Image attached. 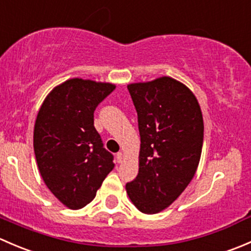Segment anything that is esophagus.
Segmentation results:
<instances>
[{
  "instance_id": "obj_1",
  "label": "esophagus",
  "mask_w": 251,
  "mask_h": 251,
  "mask_svg": "<svg viewBox=\"0 0 251 251\" xmlns=\"http://www.w3.org/2000/svg\"><path fill=\"white\" fill-rule=\"evenodd\" d=\"M124 160V154L121 153V151H119V153H116V161H118L119 164L123 163Z\"/></svg>"
}]
</instances>
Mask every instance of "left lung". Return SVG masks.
I'll return each mask as SVG.
<instances>
[{
    "label": "left lung",
    "instance_id": "8db88e82",
    "mask_svg": "<svg viewBox=\"0 0 251 251\" xmlns=\"http://www.w3.org/2000/svg\"><path fill=\"white\" fill-rule=\"evenodd\" d=\"M141 136L140 169L126 183L131 201L144 214L174 203L193 178L201 160L204 123L196 96L174 78L131 83Z\"/></svg>",
    "mask_w": 251,
    "mask_h": 251
}]
</instances>
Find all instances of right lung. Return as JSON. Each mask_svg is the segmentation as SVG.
Listing matches in <instances>:
<instances>
[{
    "instance_id": "right-lung-1",
    "label": "right lung",
    "mask_w": 251,
    "mask_h": 251,
    "mask_svg": "<svg viewBox=\"0 0 251 251\" xmlns=\"http://www.w3.org/2000/svg\"><path fill=\"white\" fill-rule=\"evenodd\" d=\"M115 86L72 78L57 86L37 114L34 151L50 192L68 207L81 209L93 201L114 156L93 125V113Z\"/></svg>"
}]
</instances>
